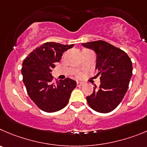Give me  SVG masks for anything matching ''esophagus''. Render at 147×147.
Instances as JSON below:
<instances>
[{
	"label": "esophagus",
	"mask_w": 147,
	"mask_h": 147,
	"mask_svg": "<svg viewBox=\"0 0 147 147\" xmlns=\"http://www.w3.org/2000/svg\"><path fill=\"white\" fill-rule=\"evenodd\" d=\"M83 85H84L83 82H77V86H83Z\"/></svg>",
	"instance_id": "34e87169"
}]
</instances>
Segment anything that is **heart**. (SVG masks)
I'll return each instance as SVG.
<instances>
[{
	"instance_id": "1",
	"label": "heart",
	"mask_w": 147,
	"mask_h": 147,
	"mask_svg": "<svg viewBox=\"0 0 147 147\" xmlns=\"http://www.w3.org/2000/svg\"><path fill=\"white\" fill-rule=\"evenodd\" d=\"M79 76H80V75H79Z\"/></svg>"
}]
</instances>
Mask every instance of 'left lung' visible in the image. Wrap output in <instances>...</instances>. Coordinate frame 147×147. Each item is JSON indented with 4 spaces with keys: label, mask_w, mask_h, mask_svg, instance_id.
Returning <instances> with one entry per match:
<instances>
[{
    "label": "left lung",
    "mask_w": 147,
    "mask_h": 147,
    "mask_svg": "<svg viewBox=\"0 0 147 147\" xmlns=\"http://www.w3.org/2000/svg\"><path fill=\"white\" fill-rule=\"evenodd\" d=\"M82 45L95 52L96 69L100 76L99 88L86 97L91 108L107 113L116 108L123 99L132 76V62L123 50L102 40L83 43Z\"/></svg>",
    "instance_id": "1"
}]
</instances>
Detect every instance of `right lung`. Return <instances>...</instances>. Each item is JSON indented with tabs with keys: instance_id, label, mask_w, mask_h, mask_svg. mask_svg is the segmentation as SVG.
Segmentation results:
<instances>
[{
	"instance_id": "add662e5",
	"label": "right lung",
	"mask_w": 147,
	"mask_h": 147,
	"mask_svg": "<svg viewBox=\"0 0 147 147\" xmlns=\"http://www.w3.org/2000/svg\"><path fill=\"white\" fill-rule=\"evenodd\" d=\"M74 45L46 42L37 47L26 57L22 63L23 82L31 100L47 113L58 111L67 105L76 82L66 78L53 80L51 71L59 62L63 53Z\"/></svg>"
}]
</instances>
